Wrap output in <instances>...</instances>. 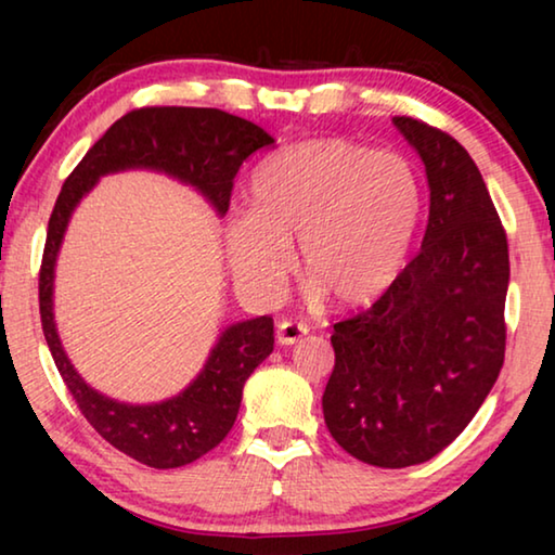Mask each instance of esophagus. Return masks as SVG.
<instances>
[{
  "label": "esophagus",
  "mask_w": 555,
  "mask_h": 555,
  "mask_svg": "<svg viewBox=\"0 0 555 555\" xmlns=\"http://www.w3.org/2000/svg\"><path fill=\"white\" fill-rule=\"evenodd\" d=\"M308 335V325L298 321H281L276 325V340L279 345H296Z\"/></svg>",
  "instance_id": "34e87169"
}]
</instances>
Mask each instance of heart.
I'll return each instance as SVG.
<instances>
[{
	"label": "heart",
	"instance_id": "1",
	"mask_svg": "<svg viewBox=\"0 0 555 555\" xmlns=\"http://www.w3.org/2000/svg\"><path fill=\"white\" fill-rule=\"evenodd\" d=\"M251 215L230 224L232 269L267 296L291 267L343 308L367 306L397 281L416 237L421 183L406 158L327 137L288 146L249 183Z\"/></svg>",
	"mask_w": 555,
	"mask_h": 555
}]
</instances>
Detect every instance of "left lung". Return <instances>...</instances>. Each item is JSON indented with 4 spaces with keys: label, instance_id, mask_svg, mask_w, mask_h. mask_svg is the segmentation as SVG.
<instances>
[{
    "label": "left lung",
    "instance_id": "obj_1",
    "mask_svg": "<svg viewBox=\"0 0 555 555\" xmlns=\"http://www.w3.org/2000/svg\"><path fill=\"white\" fill-rule=\"evenodd\" d=\"M393 125L426 164V234L367 311L333 325L323 413L352 457L397 469L453 443L500 377L509 247L465 149L421 119Z\"/></svg>",
    "mask_w": 555,
    "mask_h": 555
}]
</instances>
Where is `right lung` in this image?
I'll return each instance as SVG.
<instances>
[{
	"mask_svg": "<svg viewBox=\"0 0 555 555\" xmlns=\"http://www.w3.org/2000/svg\"><path fill=\"white\" fill-rule=\"evenodd\" d=\"M274 144L264 129L212 107H139L117 119L65 178L53 205L39 271V311L46 343L65 387L88 424L137 463L171 469L193 463L222 443L237 418L244 382L274 350L269 315L230 325L191 387L173 399L131 406L88 387L65 357L53 323V267L70 212L100 176L154 168L191 183L220 215L242 162Z\"/></svg>",
	"mask_w": 555,
	"mask_h": 555,
	"instance_id": "right-lung-1",
	"label": "right lung"
}]
</instances>
